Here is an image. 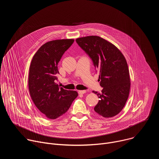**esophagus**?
I'll return each instance as SVG.
<instances>
[{"label": "esophagus", "instance_id": "1", "mask_svg": "<svg viewBox=\"0 0 159 159\" xmlns=\"http://www.w3.org/2000/svg\"><path fill=\"white\" fill-rule=\"evenodd\" d=\"M79 94H84L86 93V90H79Z\"/></svg>", "mask_w": 159, "mask_h": 159}]
</instances>
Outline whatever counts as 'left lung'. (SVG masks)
<instances>
[{"mask_svg":"<svg viewBox=\"0 0 159 159\" xmlns=\"http://www.w3.org/2000/svg\"><path fill=\"white\" fill-rule=\"evenodd\" d=\"M79 46L91 59L96 71L99 72L101 93L93 91L99 98L94 111L104 118L117 115L128 99L130 79L125 58L106 39L97 36L77 38Z\"/></svg>","mask_w":159,"mask_h":159,"instance_id":"1","label":"left lung"}]
</instances>
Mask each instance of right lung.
Returning a JSON list of instances; mask_svg holds the SVG:
<instances>
[{
  "label": "right lung",
  "mask_w": 159,
  "mask_h": 159,
  "mask_svg": "<svg viewBox=\"0 0 159 159\" xmlns=\"http://www.w3.org/2000/svg\"><path fill=\"white\" fill-rule=\"evenodd\" d=\"M74 42L73 39L47 42L34 55L29 73V90L37 109L49 119L62 116L70 107L78 93L56 84L58 63Z\"/></svg>",
  "instance_id": "add662e5"
}]
</instances>
